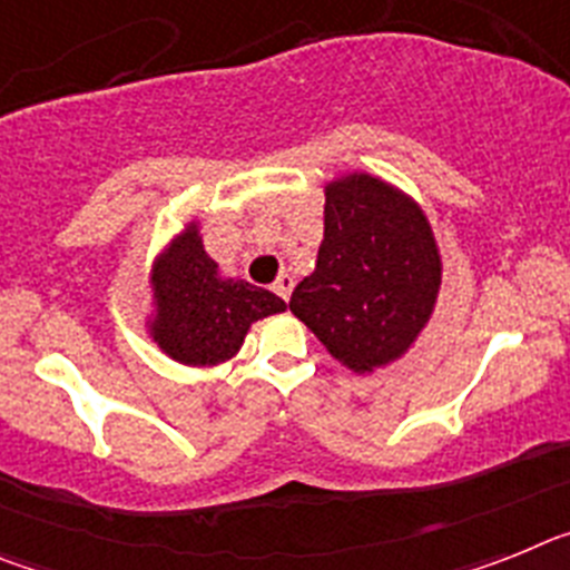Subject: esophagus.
Here are the masks:
<instances>
[{
	"label": "esophagus",
	"mask_w": 570,
	"mask_h": 570,
	"mask_svg": "<svg viewBox=\"0 0 570 570\" xmlns=\"http://www.w3.org/2000/svg\"><path fill=\"white\" fill-rule=\"evenodd\" d=\"M291 291H294V276H291V274H279V279L274 282V294L279 296V299L288 302Z\"/></svg>",
	"instance_id": "1"
}]
</instances>
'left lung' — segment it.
Segmentation results:
<instances>
[{"label": "left lung", "mask_w": 570, "mask_h": 570, "mask_svg": "<svg viewBox=\"0 0 570 570\" xmlns=\"http://www.w3.org/2000/svg\"><path fill=\"white\" fill-rule=\"evenodd\" d=\"M440 250L407 196L367 174L325 188V239L291 311L356 374L405 354L440 291Z\"/></svg>", "instance_id": "obj_1"}]
</instances>
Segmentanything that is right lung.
I'll list each match as a JSON object with an SVG mask.
<instances>
[{
	"instance_id": "1",
	"label": "right lung",
	"mask_w": 570,
	"mask_h": 570,
	"mask_svg": "<svg viewBox=\"0 0 570 570\" xmlns=\"http://www.w3.org/2000/svg\"><path fill=\"white\" fill-rule=\"evenodd\" d=\"M154 340L183 365H219L245 342L250 322L285 311V302L245 279H223L190 225L156 262Z\"/></svg>"
}]
</instances>
